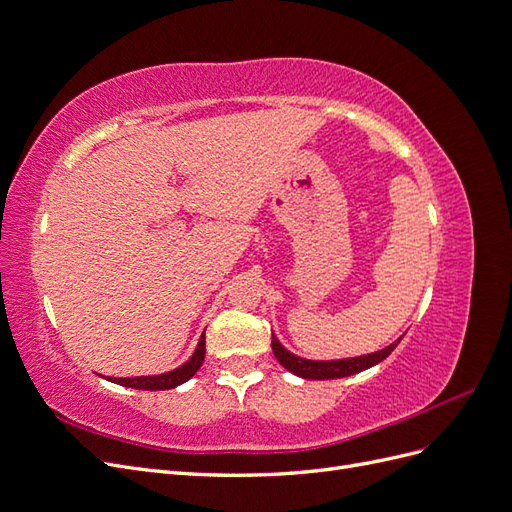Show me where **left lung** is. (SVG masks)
Here are the masks:
<instances>
[{"label":"left lung","mask_w":512,"mask_h":512,"mask_svg":"<svg viewBox=\"0 0 512 512\" xmlns=\"http://www.w3.org/2000/svg\"><path fill=\"white\" fill-rule=\"evenodd\" d=\"M401 339L393 342L391 346H386L378 352H371V354H363V356H354V359H339V361H307L301 359V356L288 352L282 344L280 339L275 335H271V346H273V354L275 359L280 361L282 367H286L288 371H292L294 376H301L307 380H333V378H346L352 374H359V371H365L369 367L378 365L380 361H384L386 356H389Z\"/></svg>","instance_id":"8db88e82"}]
</instances>
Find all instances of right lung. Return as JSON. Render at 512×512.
<instances>
[{"mask_svg":"<svg viewBox=\"0 0 512 512\" xmlns=\"http://www.w3.org/2000/svg\"><path fill=\"white\" fill-rule=\"evenodd\" d=\"M205 361V333L200 335V342L190 356V361H185L181 367L166 371V374L160 376H136V378H111L115 384L121 386H130V389H141V391H168L175 389V386L188 382L196 371L200 369Z\"/></svg>","mask_w":512,"mask_h":512,"instance_id":"obj_1","label":"right lung"}]
</instances>
